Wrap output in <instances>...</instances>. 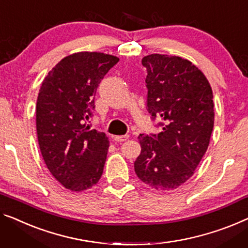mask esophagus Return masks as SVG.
<instances>
[{
	"label": "esophagus",
	"mask_w": 248,
	"mask_h": 248,
	"mask_svg": "<svg viewBox=\"0 0 248 248\" xmlns=\"http://www.w3.org/2000/svg\"><path fill=\"white\" fill-rule=\"evenodd\" d=\"M129 138V135H124V136H116L114 137V140L118 142H121V141H125Z\"/></svg>",
	"instance_id": "34e87169"
}]
</instances>
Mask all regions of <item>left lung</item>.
Masks as SVG:
<instances>
[{
	"instance_id": "1",
	"label": "left lung",
	"mask_w": 248,
	"mask_h": 248,
	"mask_svg": "<svg viewBox=\"0 0 248 248\" xmlns=\"http://www.w3.org/2000/svg\"><path fill=\"white\" fill-rule=\"evenodd\" d=\"M147 69V111L160 121L159 134L140 135L135 161L138 178L158 190L179 187L194 175L212 136L213 91L201 70L179 57L150 54Z\"/></svg>"
}]
</instances>
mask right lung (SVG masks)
Wrapping results in <instances>:
<instances>
[{
	"instance_id": "right-lung-1",
	"label": "right lung",
	"mask_w": 248,
	"mask_h": 248,
	"mask_svg": "<svg viewBox=\"0 0 248 248\" xmlns=\"http://www.w3.org/2000/svg\"><path fill=\"white\" fill-rule=\"evenodd\" d=\"M117 57L79 52L65 57L49 72L36 102V132L47 169L72 191L89 189L101 178L108 154L106 134L87 127L99 83Z\"/></svg>"
}]
</instances>
